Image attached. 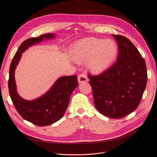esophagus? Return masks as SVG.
I'll use <instances>...</instances> for the list:
<instances>
[{
  "mask_svg": "<svg viewBox=\"0 0 157 157\" xmlns=\"http://www.w3.org/2000/svg\"><path fill=\"white\" fill-rule=\"evenodd\" d=\"M78 81L79 83H84L88 81V78L85 73H80L78 77Z\"/></svg>",
  "mask_w": 157,
  "mask_h": 157,
  "instance_id": "1",
  "label": "esophagus"
}]
</instances>
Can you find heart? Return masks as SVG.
<instances>
[{"mask_svg":"<svg viewBox=\"0 0 157 157\" xmlns=\"http://www.w3.org/2000/svg\"><path fill=\"white\" fill-rule=\"evenodd\" d=\"M117 46L112 40L93 37L82 39L72 48V54L75 61L87 60V67L94 73H100L107 69L117 54Z\"/></svg>","mask_w":157,"mask_h":157,"instance_id":"b5f03b06","label":"heart"}]
</instances>
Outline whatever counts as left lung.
<instances>
[{"label": "left lung", "instance_id": "1", "mask_svg": "<svg viewBox=\"0 0 157 157\" xmlns=\"http://www.w3.org/2000/svg\"><path fill=\"white\" fill-rule=\"evenodd\" d=\"M113 36L118 42L117 60L100 74L88 76L96 109L108 117L121 118L139 106L148 75L145 61L131 41Z\"/></svg>", "mask_w": 157, "mask_h": 157}]
</instances>
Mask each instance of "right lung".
I'll return each mask as SVG.
<instances>
[{
	"mask_svg": "<svg viewBox=\"0 0 157 157\" xmlns=\"http://www.w3.org/2000/svg\"><path fill=\"white\" fill-rule=\"evenodd\" d=\"M54 36L46 33L23 41L13 57L9 68L8 87L13 103L23 118L37 126L49 125L61 119L67 111L72 92L78 86L77 77L74 75L60 77L45 95L33 101L25 100L17 93L14 70L21 52L44 38L48 39Z\"/></svg>",
	"mask_w": 157,
	"mask_h": 157,
	"instance_id": "add662e5",
	"label": "right lung"
}]
</instances>
